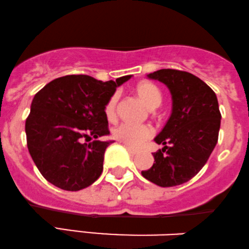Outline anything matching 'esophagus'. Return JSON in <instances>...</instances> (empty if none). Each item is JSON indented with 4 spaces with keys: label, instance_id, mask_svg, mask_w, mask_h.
I'll list each match as a JSON object with an SVG mask.
<instances>
[{
    "label": "esophagus",
    "instance_id": "1",
    "mask_svg": "<svg viewBox=\"0 0 249 249\" xmlns=\"http://www.w3.org/2000/svg\"><path fill=\"white\" fill-rule=\"evenodd\" d=\"M125 148H127V150L129 151L131 155H137V154H139V151H137L136 149H133L131 147H129V145H125Z\"/></svg>",
    "mask_w": 249,
    "mask_h": 249
}]
</instances>
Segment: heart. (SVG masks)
Segmentation results:
<instances>
[{
	"mask_svg": "<svg viewBox=\"0 0 249 249\" xmlns=\"http://www.w3.org/2000/svg\"><path fill=\"white\" fill-rule=\"evenodd\" d=\"M136 93L140 98L145 102V105L151 109L159 107L162 102V93L159 87L149 81H142L136 86ZM119 94L114 93L110 96L105 106V113L109 120H113L116 115V108H118ZM154 130L149 125L145 124H134L129 122H124L113 131V135L116 140L124 142L129 147H140L143 142L147 141L153 136Z\"/></svg>",
	"mask_w": 249,
	"mask_h": 249,
	"instance_id": "1",
	"label": "heart"
}]
</instances>
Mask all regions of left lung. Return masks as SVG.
I'll list each match as a JSON object with an SVG mask.
<instances>
[{
    "label": "left lung",
    "mask_w": 249,
    "mask_h": 249,
    "mask_svg": "<svg viewBox=\"0 0 249 249\" xmlns=\"http://www.w3.org/2000/svg\"><path fill=\"white\" fill-rule=\"evenodd\" d=\"M147 77L168 87L172 110L155 137L163 148L153 154V166L141 174L162 188L180 185L201 170L217 144L221 120L217 95L189 72L163 69Z\"/></svg>",
    "instance_id": "8db88e82"
}]
</instances>
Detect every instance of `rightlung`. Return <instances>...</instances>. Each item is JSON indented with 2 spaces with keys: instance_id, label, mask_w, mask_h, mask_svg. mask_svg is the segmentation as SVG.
Listing matches in <instances>:
<instances>
[{
  "instance_id": "1",
  "label": "right lung",
  "mask_w": 249,
  "mask_h": 249,
  "mask_svg": "<svg viewBox=\"0 0 249 249\" xmlns=\"http://www.w3.org/2000/svg\"><path fill=\"white\" fill-rule=\"evenodd\" d=\"M130 78L104 83L85 74L65 75L50 81L34 96L25 121L26 143L48 182L79 191L100 177L105 151L113 142L98 140L109 134L105 106L116 87Z\"/></svg>"
}]
</instances>
